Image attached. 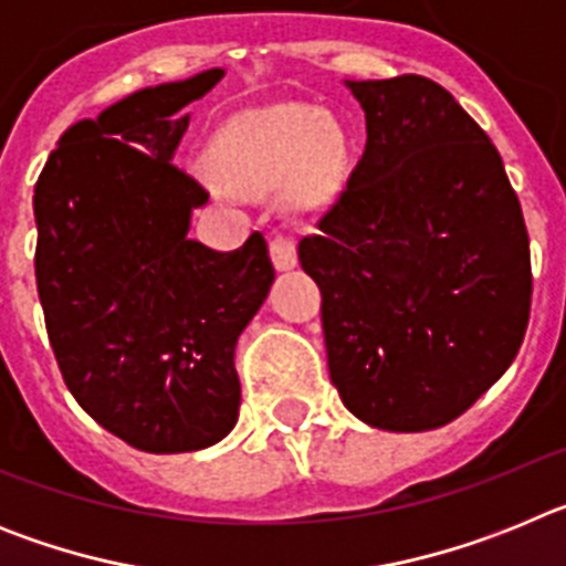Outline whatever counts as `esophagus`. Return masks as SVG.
I'll return each mask as SVG.
<instances>
[{
    "label": "esophagus",
    "mask_w": 566,
    "mask_h": 566,
    "mask_svg": "<svg viewBox=\"0 0 566 566\" xmlns=\"http://www.w3.org/2000/svg\"><path fill=\"white\" fill-rule=\"evenodd\" d=\"M269 254H272V263L280 269V272H286L297 263V249H294V240L289 238L286 232H272L269 238Z\"/></svg>",
    "instance_id": "34e87169"
}]
</instances>
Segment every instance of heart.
<instances>
[{"label":"heart","mask_w":566,"mask_h":566,"mask_svg":"<svg viewBox=\"0 0 566 566\" xmlns=\"http://www.w3.org/2000/svg\"><path fill=\"white\" fill-rule=\"evenodd\" d=\"M212 167L234 192L266 195L289 184L294 201H314L339 181L345 138L312 104H277L221 129Z\"/></svg>","instance_id":"b5f03b06"}]
</instances>
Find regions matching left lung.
<instances>
[{
  "mask_svg": "<svg viewBox=\"0 0 566 566\" xmlns=\"http://www.w3.org/2000/svg\"><path fill=\"white\" fill-rule=\"evenodd\" d=\"M365 153L300 240L323 294L328 374L382 431L448 424L518 354L533 272L502 155L424 76L348 82Z\"/></svg>",
  "mask_w": 566,
  "mask_h": 566,
  "instance_id": "obj_1",
  "label": "left lung"
}]
</instances>
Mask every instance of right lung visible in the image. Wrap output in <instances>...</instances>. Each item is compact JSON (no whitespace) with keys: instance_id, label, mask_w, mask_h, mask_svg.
I'll return each instance as SVG.
<instances>
[{"instance_id":"right-lung-1","label":"right lung","mask_w":566,"mask_h":566,"mask_svg":"<svg viewBox=\"0 0 566 566\" xmlns=\"http://www.w3.org/2000/svg\"><path fill=\"white\" fill-rule=\"evenodd\" d=\"M221 78L138 90L73 124L33 195L36 289L64 385L147 453L201 451L232 431L234 343L274 280L260 232L234 252L187 238L209 192L172 155L187 107Z\"/></svg>"}]
</instances>
